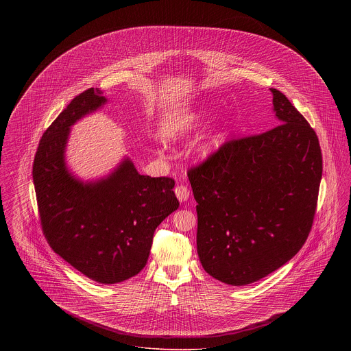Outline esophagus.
I'll list each match as a JSON object with an SVG mask.
<instances>
[{"instance_id": "esophagus-1", "label": "esophagus", "mask_w": 351, "mask_h": 351, "mask_svg": "<svg viewBox=\"0 0 351 351\" xmlns=\"http://www.w3.org/2000/svg\"><path fill=\"white\" fill-rule=\"evenodd\" d=\"M175 195H176V197L179 199L180 202H185V201L189 199V189L185 185H178L175 188Z\"/></svg>"}]
</instances>
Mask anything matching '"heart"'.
<instances>
[{
  "label": "heart",
  "mask_w": 351,
  "mask_h": 351,
  "mask_svg": "<svg viewBox=\"0 0 351 351\" xmlns=\"http://www.w3.org/2000/svg\"><path fill=\"white\" fill-rule=\"evenodd\" d=\"M206 116H208L206 110H197V112H191V113L185 114L172 128L171 136H186L189 134L195 133L196 130L200 129ZM223 138H225V135L221 132L213 134L212 138L208 141V143L204 146V151L210 152V151L217 149L218 146H221V143L223 142Z\"/></svg>",
  "instance_id": "1"
}]
</instances>
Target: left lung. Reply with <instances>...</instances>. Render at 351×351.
Listing matches in <instances>:
<instances>
[{"instance_id": "obj_1", "label": "left lung", "mask_w": 351, "mask_h": 351, "mask_svg": "<svg viewBox=\"0 0 351 351\" xmlns=\"http://www.w3.org/2000/svg\"><path fill=\"white\" fill-rule=\"evenodd\" d=\"M274 129L225 142L188 169L197 202L204 269L232 285L254 283L292 259L312 229L322 176L315 130L271 88Z\"/></svg>"}]
</instances>
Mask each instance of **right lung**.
I'll return each instance as SVG.
<instances>
[{
  "label": "right lung",
  "instance_id": "right-lung-1",
  "mask_svg": "<svg viewBox=\"0 0 351 351\" xmlns=\"http://www.w3.org/2000/svg\"><path fill=\"white\" fill-rule=\"evenodd\" d=\"M106 102L99 88L76 96L42 135L34 158L33 182L42 230L72 267L101 284L141 272L160 222L179 208L171 178L138 173L125 158L96 182L76 179L66 165L71 126Z\"/></svg>",
  "mask_w": 351,
  "mask_h": 351
}]
</instances>
